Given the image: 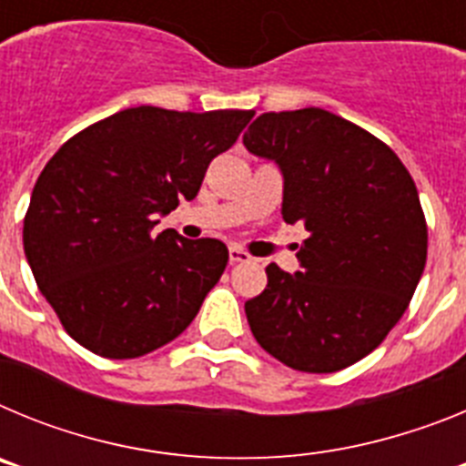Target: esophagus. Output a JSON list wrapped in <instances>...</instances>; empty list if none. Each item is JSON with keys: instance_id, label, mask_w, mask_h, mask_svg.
I'll return each instance as SVG.
<instances>
[{"instance_id": "esophagus-1", "label": "esophagus", "mask_w": 466, "mask_h": 466, "mask_svg": "<svg viewBox=\"0 0 466 466\" xmlns=\"http://www.w3.org/2000/svg\"><path fill=\"white\" fill-rule=\"evenodd\" d=\"M228 261L230 263H247L252 261V257L245 252V249H240V247H228Z\"/></svg>"}]
</instances>
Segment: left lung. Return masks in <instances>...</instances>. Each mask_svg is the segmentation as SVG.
Here are the masks:
<instances>
[{"mask_svg":"<svg viewBox=\"0 0 466 466\" xmlns=\"http://www.w3.org/2000/svg\"><path fill=\"white\" fill-rule=\"evenodd\" d=\"M242 144L278 166L282 219L308 230L299 270L270 263L245 303L249 329L296 371H340L382 343L422 278L418 188L387 144L317 106L261 114Z\"/></svg>","mask_w":466,"mask_h":466,"instance_id":"left-lung-1","label":"left lung"}]
</instances>
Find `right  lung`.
<instances>
[{
	"label": "right lung",
	"mask_w": 466,
	"mask_h": 466,
	"mask_svg": "<svg viewBox=\"0 0 466 466\" xmlns=\"http://www.w3.org/2000/svg\"><path fill=\"white\" fill-rule=\"evenodd\" d=\"M254 111L133 106L60 147L35 184L23 247L36 287L79 345L135 360L175 340L228 263L221 240H188L158 217L200 191L209 160Z\"/></svg>",
	"instance_id": "right-lung-1"
}]
</instances>
